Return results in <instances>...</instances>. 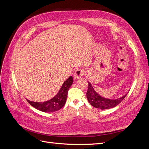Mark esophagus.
Returning <instances> with one entry per match:
<instances>
[{"instance_id":"34e87169","label":"esophagus","mask_w":149,"mask_h":149,"mask_svg":"<svg viewBox=\"0 0 149 149\" xmlns=\"http://www.w3.org/2000/svg\"><path fill=\"white\" fill-rule=\"evenodd\" d=\"M85 73V71L83 69H78L76 70L75 73L74 74V78L75 79H79L82 76H83Z\"/></svg>"}]
</instances>
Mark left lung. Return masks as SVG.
<instances>
[{"instance_id":"obj_1","label":"left lung","mask_w":149,"mask_h":149,"mask_svg":"<svg viewBox=\"0 0 149 149\" xmlns=\"http://www.w3.org/2000/svg\"><path fill=\"white\" fill-rule=\"evenodd\" d=\"M88 88L86 96L88 102L93 107L101 109H108L118 106L123 101L127 94L116 100H110L101 96L93 88L91 84L88 82Z\"/></svg>"}]
</instances>
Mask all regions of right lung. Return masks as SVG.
Here are the masks:
<instances>
[{"mask_svg": "<svg viewBox=\"0 0 149 149\" xmlns=\"http://www.w3.org/2000/svg\"><path fill=\"white\" fill-rule=\"evenodd\" d=\"M73 83V79L72 76L68 78L63 84L60 90L56 95L50 100L43 102H37L30 101L28 100L26 101L38 110L45 112H52L57 111L64 106L66 101L68 91L70 86Z\"/></svg>", "mask_w": 149, "mask_h": 149, "instance_id": "obj_1", "label": "right lung"}]
</instances>
